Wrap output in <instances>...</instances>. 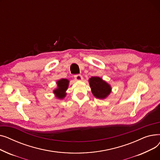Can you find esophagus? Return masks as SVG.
Segmentation results:
<instances>
[{"instance_id": "34e87169", "label": "esophagus", "mask_w": 160, "mask_h": 160, "mask_svg": "<svg viewBox=\"0 0 160 160\" xmlns=\"http://www.w3.org/2000/svg\"><path fill=\"white\" fill-rule=\"evenodd\" d=\"M74 78L77 81H82L83 80V77L80 74H77L74 76Z\"/></svg>"}]
</instances>
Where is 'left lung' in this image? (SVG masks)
Listing matches in <instances>:
<instances>
[{
  "mask_svg": "<svg viewBox=\"0 0 160 160\" xmlns=\"http://www.w3.org/2000/svg\"><path fill=\"white\" fill-rule=\"evenodd\" d=\"M93 95L97 98L104 99L110 94L112 88L110 84L98 77H93L89 80Z\"/></svg>",
  "mask_w": 160,
  "mask_h": 160,
  "instance_id": "8db88e82",
  "label": "left lung"
}]
</instances>
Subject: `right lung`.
Masks as SVG:
<instances>
[{
	"label": "right lung",
	"mask_w": 160,
	"mask_h": 160,
	"mask_svg": "<svg viewBox=\"0 0 160 160\" xmlns=\"http://www.w3.org/2000/svg\"><path fill=\"white\" fill-rule=\"evenodd\" d=\"M69 83V81L65 78H62L57 81V88L53 91V93L58 98L63 99L66 96L65 91L68 88Z\"/></svg>",
	"instance_id": "1"
}]
</instances>
